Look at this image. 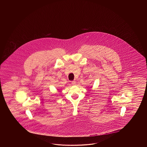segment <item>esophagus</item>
<instances>
[{
	"label": "esophagus",
	"mask_w": 147,
	"mask_h": 147,
	"mask_svg": "<svg viewBox=\"0 0 147 147\" xmlns=\"http://www.w3.org/2000/svg\"><path fill=\"white\" fill-rule=\"evenodd\" d=\"M71 84H72V85H76V82L75 81H72L71 82Z\"/></svg>",
	"instance_id": "1"
}]
</instances>
